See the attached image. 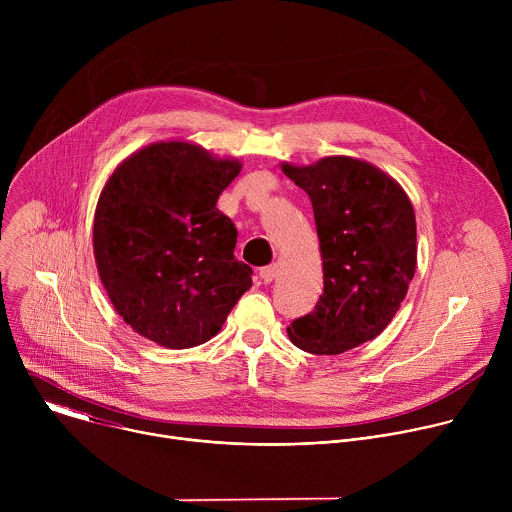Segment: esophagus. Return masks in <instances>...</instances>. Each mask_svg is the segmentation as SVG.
Instances as JSON below:
<instances>
[{"label":"esophagus","mask_w":512,"mask_h":512,"mask_svg":"<svg viewBox=\"0 0 512 512\" xmlns=\"http://www.w3.org/2000/svg\"><path fill=\"white\" fill-rule=\"evenodd\" d=\"M275 275H277V265H275V263L259 269V277H261L263 283H271V281L275 279Z\"/></svg>","instance_id":"1"}]
</instances>
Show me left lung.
<instances>
[{"instance_id":"8db88e82","label":"left lung","mask_w":512,"mask_h":512,"mask_svg":"<svg viewBox=\"0 0 512 512\" xmlns=\"http://www.w3.org/2000/svg\"><path fill=\"white\" fill-rule=\"evenodd\" d=\"M281 170L312 200L324 261L322 296L287 336L310 354H342L379 336L405 300L417 263L415 212L369 162L330 156Z\"/></svg>"}]
</instances>
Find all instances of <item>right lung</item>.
Listing matches in <instances>:
<instances>
[{
  "label": "right lung",
  "mask_w": 512,
  "mask_h": 512,
  "mask_svg": "<svg viewBox=\"0 0 512 512\" xmlns=\"http://www.w3.org/2000/svg\"><path fill=\"white\" fill-rule=\"evenodd\" d=\"M241 162L200 145L158 141L107 180L95 210L93 249L103 287L137 334L166 348L210 340L251 287L235 259L237 229L216 208Z\"/></svg>",
  "instance_id": "obj_1"
}]
</instances>
